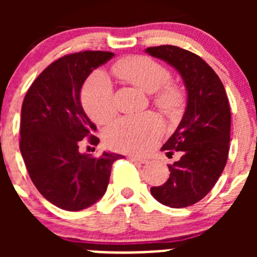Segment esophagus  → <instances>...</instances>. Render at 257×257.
<instances>
[{"instance_id": "esophagus-1", "label": "esophagus", "mask_w": 257, "mask_h": 257, "mask_svg": "<svg viewBox=\"0 0 257 257\" xmlns=\"http://www.w3.org/2000/svg\"><path fill=\"white\" fill-rule=\"evenodd\" d=\"M129 159H131L132 162L139 163V164H147L148 163V159H145V158L137 157V155H129Z\"/></svg>"}]
</instances>
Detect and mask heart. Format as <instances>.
<instances>
[{
	"mask_svg": "<svg viewBox=\"0 0 257 257\" xmlns=\"http://www.w3.org/2000/svg\"><path fill=\"white\" fill-rule=\"evenodd\" d=\"M114 72L121 79L132 83L147 93H153L154 103L167 113H175L183 103V93L173 83L164 66L145 56L121 59L114 66ZM84 112L95 123L109 120L115 112L113 84L104 71L92 72L80 93ZM163 134V124L152 113L128 115L107 126L104 141L110 148L120 152L145 153Z\"/></svg>",
	"mask_w": 257,
	"mask_h": 257,
	"instance_id": "b5f03b06",
	"label": "heart"
}]
</instances>
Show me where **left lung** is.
<instances>
[{
	"label": "left lung",
	"mask_w": 257,
	"mask_h": 257,
	"mask_svg": "<svg viewBox=\"0 0 257 257\" xmlns=\"http://www.w3.org/2000/svg\"><path fill=\"white\" fill-rule=\"evenodd\" d=\"M150 56L167 62L179 72L188 92V103L177 131L162 150L181 157L168 165L169 179L150 193L163 205L186 208L200 201L214 188L229 155V99L214 69L193 52L177 46L145 49Z\"/></svg>",
	"instance_id": "1"
}]
</instances>
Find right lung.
<instances>
[{"mask_svg": "<svg viewBox=\"0 0 257 257\" xmlns=\"http://www.w3.org/2000/svg\"><path fill=\"white\" fill-rule=\"evenodd\" d=\"M114 56L84 51L49 64L27 90L21 110L20 150L37 190L53 205L79 211L107 190L112 164L123 155L104 152L94 158L79 153L82 139L93 145L97 126L80 104V89L93 69Z\"/></svg>", "mask_w": 257, "mask_h": 257, "instance_id": "right-lung-1", "label": "right lung"}]
</instances>
